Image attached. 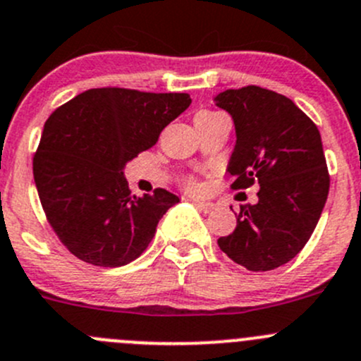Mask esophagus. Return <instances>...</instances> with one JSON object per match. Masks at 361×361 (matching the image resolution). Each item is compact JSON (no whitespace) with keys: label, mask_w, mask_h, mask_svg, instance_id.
<instances>
[{"label":"esophagus","mask_w":361,"mask_h":361,"mask_svg":"<svg viewBox=\"0 0 361 361\" xmlns=\"http://www.w3.org/2000/svg\"><path fill=\"white\" fill-rule=\"evenodd\" d=\"M195 206L199 207V209L204 211V213H211V211L214 209V204L213 202H204V201H194Z\"/></svg>","instance_id":"esophagus-1"}]
</instances>
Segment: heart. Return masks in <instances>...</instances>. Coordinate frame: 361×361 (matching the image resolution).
I'll use <instances>...</instances> for the list:
<instances>
[{
  "instance_id": "b5f03b06",
  "label": "heart",
  "mask_w": 361,
  "mask_h": 361,
  "mask_svg": "<svg viewBox=\"0 0 361 361\" xmlns=\"http://www.w3.org/2000/svg\"><path fill=\"white\" fill-rule=\"evenodd\" d=\"M201 113H207V111H201ZM185 187H187L190 192H197L199 190V183H197V180H195V178H187V180H185Z\"/></svg>"
}]
</instances>
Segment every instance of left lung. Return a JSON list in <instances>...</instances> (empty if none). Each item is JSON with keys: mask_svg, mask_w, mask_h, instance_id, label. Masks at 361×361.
<instances>
[{"mask_svg": "<svg viewBox=\"0 0 361 361\" xmlns=\"http://www.w3.org/2000/svg\"><path fill=\"white\" fill-rule=\"evenodd\" d=\"M216 106L235 123L231 188L260 185L258 202L241 206L218 246L248 271H272L304 248L322 216L330 188L322 136L292 99L258 85L220 92Z\"/></svg>", "mask_w": 361, "mask_h": 361, "instance_id": "1", "label": "left lung"}]
</instances>
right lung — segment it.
<instances>
[{"mask_svg": "<svg viewBox=\"0 0 361 361\" xmlns=\"http://www.w3.org/2000/svg\"><path fill=\"white\" fill-rule=\"evenodd\" d=\"M190 103L183 92L101 87L49 116L32 174L50 227L76 258L120 267L148 248L159 220L180 199L164 188L136 197L123 166L154 147Z\"/></svg>", "mask_w": 361, "mask_h": 361, "instance_id": "obj_1", "label": "right lung"}]
</instances>
